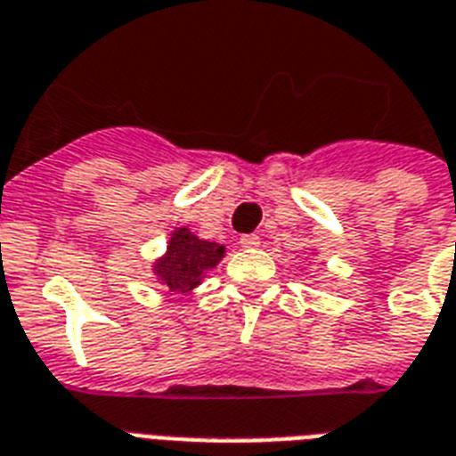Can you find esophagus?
I'll return each mask as SVG.
<instances>
[{"label":"esophagus","instance_id":"esophagus-1","mask_svg":"<svg viewBox=\"0 0 456 456\" xmlns=\"http://www.w3.org/2000/svg\"><path fill=\"white\" fill-rule=\"evenodd\" d=\"M240 245L247 247V249H254V247L261 245V238L259 235H242V238H240Z\"/></svg>","mask_w":456,"mask_h":456}]
</instances>
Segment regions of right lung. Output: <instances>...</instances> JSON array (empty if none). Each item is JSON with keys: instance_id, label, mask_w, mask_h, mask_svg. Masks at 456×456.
<instances>
[{"instance_id": "obj_1", "label": "right lung", "mask_w": 456, "mask_h": 456, "mask_svg": "<svg viewBox=\"0 0 456 456\" xmlns=\"http://www.w3.org/2000/svg\"><path fill=\"white\" fill-rule=\"evenodd\" d=\"M224 256L225 245L197 238L188 225H178L168 235L166 252L151 264V273L166 292L188 295L202 285L204 276L214 271Z\"/></svg>"}]
</instances>
